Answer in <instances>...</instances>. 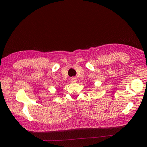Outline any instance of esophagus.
Returning <instances> with one entry per match:
<instances>
[{"mask_svg":"<svg viewBox=\"0 0 147 147\" xmlns=\"http://www.w3.org/2000/svg\"><path fill=\"white\" fill-rule=\"evenodd\" d=\"M71 82L72 83H76V77L71 78Z\"/></svg>","mask_w":147,"mask_h":147,"instance_id":"34e87169","label":"esophagus"}]
</instances>
